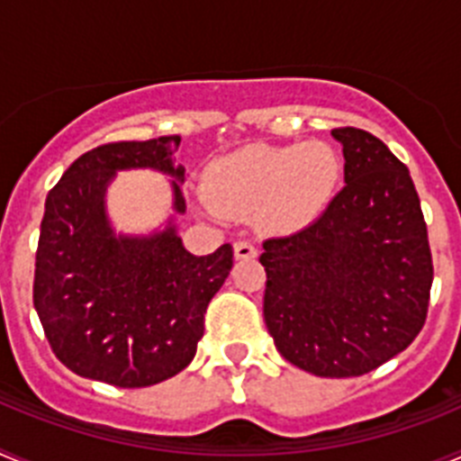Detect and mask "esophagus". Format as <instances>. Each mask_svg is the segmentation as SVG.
I'll use <instances>...</instances> for the list:
<instances>
[{"instance_id":"obj_1","label":"esophagus","mask_w":461,"mask_h":461,"mask_svg":"<svg viewBox=\"0 0 461 461\" xmlns=\"http://www.w3.org/2000/svg\"><path fill=\"white\" fill-rule=\"evenodd\" d=\"M235 258L238 260H249V258H256L258 256V249H256L254 244L247 242V240H240V242H235Z\"/></svg>"}]
</instances>
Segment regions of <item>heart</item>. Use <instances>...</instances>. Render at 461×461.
Masks as SVG:
<instances>
[{
	"label": "heart",
	"instance_id": "obj_1",
	"mask_svg": "<svg viewBox=\"0 0 461 461\" xmlns=\"http://www.w3.org/2000/svg\"><path fill=\"white\" fill-rule=\"evenodd\" d=\"M339 177L341 158L328 142L254 145L214 161L203 195L217 214H258L272 233H295L323 214Z\"/></svg>",
	"mask_w": 461,
	"mask_h": 461
}]
</instances>
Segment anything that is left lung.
<instances>
[{
	"mask_svg": "<svg viewBox=\"0 0 461 461\" xmlns=\"http://www.w3.org/2000/svg\"><path fill=\"white\" fill-rule=\"evenodd\" d=\"M344 189L307 228L263 242V316L276 351L325 378L362 376L402 353L434 279L420 198L372 133L344 126Z\"/></svg>",
	"mask_w": 461,
	"mask_h": 461,
	"instance_id": "obj_1",
	"label": "left lung"
}]
</instances>
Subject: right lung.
<instances>
[{
	"instance_id": "right-lung-1",
	"label": "right lung",
	"mask_w": 461,
	"mask_h": 461,
	"mask_svg": "<svg viewBox=\"0 0 461 461\" xmlns=\"http://www.w3.org/2000/svg\"><path fill=\"white\" fill-rule=\"evenodd\" d=\"M177 148L180 136L108 142L76 158L48 194L34 307L52 353L78 376L148 388L194 360L233 247L194 256L173 221L152 235H117L105 214V189L129 168L170 175L173 210L185 214Z\"/></svg>"
}]
</instances>
